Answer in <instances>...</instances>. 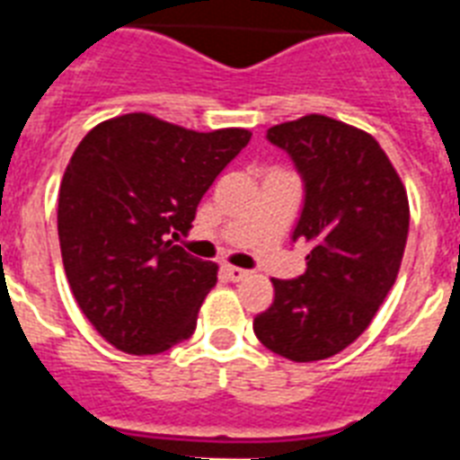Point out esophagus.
Masks as SVG:
<instances>
[{"mask_svg": "<svg viewBox=\"0 0 460 460\" xmlns=\"http://www.w3.org/2000/svg\"><path fill=\"white\" fill-rule=\"evenodd\" d=\"M224 274H226V279L229 281H241L248 277V270H241V267H231L226 265L224 267Z\"/></svg>", "mask_w": 460, "mask_h": 460, "instance_id": "obj_1", "label": "esophagus"}]
</instances>
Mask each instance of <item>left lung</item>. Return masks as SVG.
Masks as SVG:
<instances>
[{
    "instance_id": "obj_1",
    "label": "left lung",
    "mask_w": 460,
    "mask_h": 460,
    "mask_svg": "<svg viewBox=\"0 0 460 460\" xmlns=\"http://www.w3.org/2000/svg\"><path fill=\"white\" fill-rule=\"evenodd\" d=\"M305 186L294 241L313 243L298 279H272L274 303L252 320L262 346L296 363L353 343L392 291L408 238L406 188L370 133L322 114L272 126Z\"/></svg>"
}]
</instances>
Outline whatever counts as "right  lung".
<instances>
[{
	"label": "right lung",
	"mask_w": 460,
	"mask_h": 460,
	"mask_svg": "<svg viewBox=\"0 0 460 460\" xmlns=\"http://www.w3.org/2000/svg\"><path fill=\"white\" fill-rule=\"evenodd\" d=\"M251 136L136 111L97 124L75 147L59 186L61 260L75 303L114 349L155 356L190 339L217 265L172 238L190 229L202 195Z\"/></svg>",
	"instance_id": "right-lung-1"
}]
</instances>
